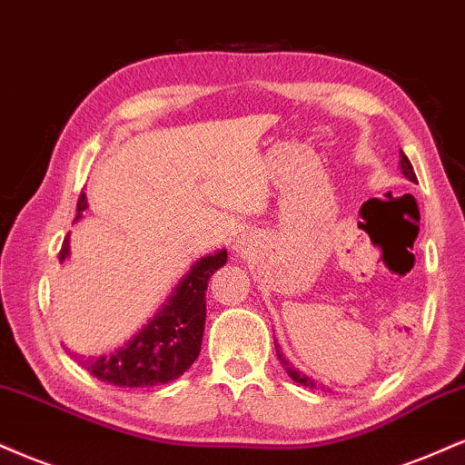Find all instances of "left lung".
Instances as JSON below:
<instances>
[{"label":"left lung","mask_w":465,"mask_h":465,"mask_svg":"<svg viewBox=\"0 0 465 465\" xmlns=\"http://www.w3.org/2000/svg\"><path fill=\"white\" fill-rule=\"evenodd\" d=\"M399 164H401V173H402V175H405L407 179H410V182H416V173H413L411 162L407 160V155L402 153V151H401V160H399ZM275 349H277V357H279V361H282V366L286 368L288 377L292 379V381L301 383V385H305V388H310V390H316V388H318L314 379H310V377H307V374H303L301 371H296V368L292 366V363H290V361L286 360V357H283L282 351H279V344H277V342H275Z\"/></svg>","instance_id":"left-lung-1"}]
</instances>
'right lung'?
<instances>
[{
  "label": "right lung",
  "instance_id": "right-lung-1",
  "mask_svg": "<svg viewBox=\"0 0 465 465\" xmlns=\"http://www.w3.org/2000/svg\"><path fill=\"white\" fill-rule=\"evenodd\" d=\"M86 208V194L82 193L77 199L75 223L82 221ZM69 238H64L60 249V264L71 257ZM225 249L199 257L179 277L153 316L119 349L104 355H71L99 381L119 388H151L182 377L199 357L205 329V290L210 277L225 266Z\"/></svg>",
  "mask_w": 465,
  "mask_h": 465
}]
</instances>
